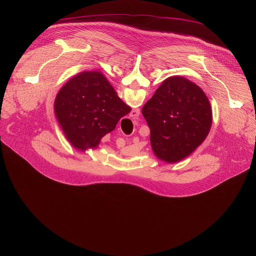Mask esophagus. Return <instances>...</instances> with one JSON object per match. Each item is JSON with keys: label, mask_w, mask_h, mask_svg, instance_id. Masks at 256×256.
<instances>
[{"label": "esophagus", "mask_w": 256, "mask_h": 256, "mask_svg": "<svg viewBox=\"0 0 256 256\" xmlns=\"http://www.w3.org/2000/svg\"><path fill=\"white\" fill-rule=\"evenodd\" d=\"M138 116H140V109H138V108L132 109V112H130V118H136Z\"/></svg>", "instance_id": "esophagus-1"}]
</instances>
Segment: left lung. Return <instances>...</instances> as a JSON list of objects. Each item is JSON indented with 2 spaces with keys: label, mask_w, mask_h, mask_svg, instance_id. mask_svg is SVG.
Instances as JSON below:
<instances>
[{
  "label": "left lung",
  "mask_w": 256,
  "mask_h": 256,
  "mask_svg": "<svg viewBox=\"0 0 256 256\" xmlns=\"http://www.w3.org/2000/svg\"><path fill=\"white\" fill-rule=\"evenodd\" d=\"M142 114L150 128L155 155L168 163L190 155L212 126V108L204 91L178 76L163 82L144 105Z\"/></svg>",
  "instance_id": "1"
}]
</instances>
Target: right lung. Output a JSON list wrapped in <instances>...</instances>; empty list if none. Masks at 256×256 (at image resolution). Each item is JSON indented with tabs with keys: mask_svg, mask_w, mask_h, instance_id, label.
Returning <instances> with one entry per match:
<instances>
[{
	"mask_svg": "<svg viewBox=\"0 0 256 256\" xmlns=\"http://www.w3.org/2000/svg\"><path fill=\"white\" fill-rule=\"evenodd\" d=\"M130 112V107L100 72H83L70 79L54 101L60 128L70 142L81 150L97 147Z\"/></svg>",
	"mask_w": 256,
	"mask_h": 256,
	"instance_id": "right-lung-1",
	"label": "right lung"
}]
</instances>
